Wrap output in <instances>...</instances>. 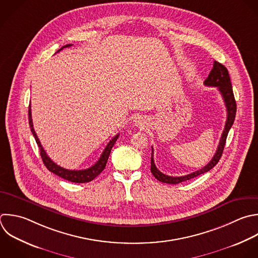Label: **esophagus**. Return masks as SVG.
Wrapping results in <instances>:
<instances>
[{
  "label": "esophagus",
  "mask_w": 258,
  "mask_h": 258,
  "mask_svg": "<svg viewBox=\"0 0 258 258\" xmlns=\"http://www.w3.org/2000/svg\"><path fill=\"white\" fill-rule=\"evenodd\" d=\"M137 124H140V126H141V122L140 121H137Z\"/></svg>",
  "instance_id": "1"
}]
</instances>
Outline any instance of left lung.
Returning <instances> with one entry per match:
<instances>
[{
  "mask_svg": "<svg viewBox=\"0 0 258 258\" xmlns=\"http://www.w3.org/2000/svg\"><path fill=\"white\" fill-rule=\"evenodd\" d=\"M204 84L207 87H217V89L221 93V96L224 100L226 110H227V120H226L224 131L222 133L217 151H216L215 155L213 156L212 160L203 168H201L197 171H194L189 174H186V175L170 176V175H166V174L162 173L155 166L154 159H153V147H151L152 151H151V168H150V170H151L152 174L154 175V177L161 182L176 184V183L188 180L190 178H194V177H196L200 174H203L205 172H208L219 162V160L222 156L229 130L231 129V127L234 123L235 115H236V102H235L233 89H232V85H231V81H230V77H229V73H228L227 69L222 63L215 60L214 64H213V69H212L211 73L209 74L208 78L205 80Z\"/></svg>",
  "mask_w": 258,
  "mask_h": 258,
  "instance_id": "8db88e82",
  "label": "left lung"
}]
</instances>
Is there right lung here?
<instances>
[{
    "label": "right lung",
    "mask_w": 258,
    "mask_h": 258,
    "mask_svg": "<svg viewBox=\"0 0 258 258\" xmlns=\"http://www.w3.org/2000/svg\"><path fill=\"white\" fill-rule=\"evenodd\" d=\"M73 44H68L66 46H62L60 49L57 50L60 51L62 50L63 48L66 47H70L72 46ZM28 114H29V126H30V129H31V132L36 140V143L39 147V150H40V155H41V158L43 160V163L45 164V166L47 167V169L51 172H53L54 174L58 175L59 177H62L63 179H67V180H70L72 182H78V183H84V182H89L91 180H93L95 177H97L103 170L104 168L106 167V164H107V161H108V158H109V155H110V152L115 144V142L117 141L118 137H119V134H117L112 140H110V142L108 143V145L106 146L105 150L103 151L100 159L91 167L87 168V169H82V170H71V169H67V168H63L59 165H57L56 163H54L49 157L48 155L46 154L45 150L43 149L37 135H36V132L33 128V122H32V117H31V107L29 106V111H28Z\"/></svg>",
    "instance_id": "right-lung-1"
}]
</instances>
